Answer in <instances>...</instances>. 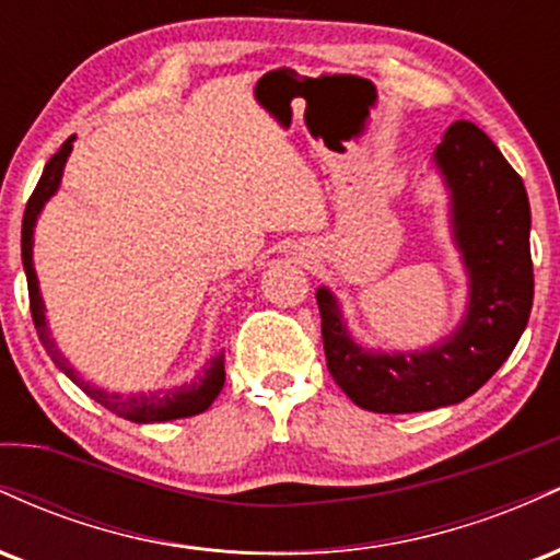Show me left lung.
Returning a JSON list of instances; mask_svg holds the SVG:
<instances>
[{"mask_svg": "<svg viewBox=\"0 0 560 560\" xmlns=\"http://www.w3.org/2000/svg\"><path fill=\"white\" fill-rule=\"evenodd\" d=\"M450 195V231L468 276V302L453 334L413 352L365 350L331 289L318 287L326 365L352 402L374 413H419L471 397L508 361L535 298L529 197L481 128L458 120L434 150Z\"/></svg>", "mask_w": 560, "mask_h": 560, "instance_id": "left-lung-1", "label": "left lung"}]
</instances>
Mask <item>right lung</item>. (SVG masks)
Returning a JSON list of instances; mask_svg holds the SVG:
<instances>
[{
  "label": "right lung",
  "instance_id": "add662e5",
  "mask_svg": "<svg viewBox=\"0 0 560 560\" xmlns=\"http://www.w3.org/2000/svg\"><path fill=\"white\" fill-rule=\"evenodd\" d=\"M75 137H70L60 150L49 158V163L44 165L42 178H38L34 195H31L28 205H25L23 213V231H21V255H23V271L25 281H28V300H31V316H34V326L38 331V339H42L44 350L49 352L57 369L66 374L75 387L86 392L92 400L105 405L107 410H113L120 419H128L133 423H160V421H173V419H189V416L202 413L208 410L218 392L223 389V382H226V371H223V352H218L215 358H210L208 363L202 365V374H199L195 382L182 384V387L171 389H158V392H139V395H124V392H110L105 387H96V384L86 382L79 371L73 369V363L57 350L52 331H49L47 324V307H44L42 292H38V279L34 268V229L38 215H42L44 205L55 197V191L60 189L62 171H66V163L73 152Z\"/></svg>",
  "mask_w": 560,
  "mask_h": 560
}]
</instances>
